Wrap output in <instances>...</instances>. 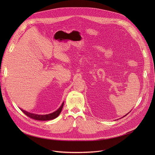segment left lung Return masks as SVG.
<instances>
[{
    "mask_svg": "<svg viewBox=\"0 0 155 155\" xmlns=\"http://www.w3.org/2000/svg\"><path fill=\"white\" fill-rule=\"evenodd\" d=\"M127 114H126V115H127Z\"/></svg>",
    "mask_w": 155,
    "mask_h": 155,
    "instance_id": "obj_1",
    "label": "left lung"
}]
</instances>
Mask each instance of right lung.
<instances>
[{"instance_id": "1", "label": "right lung", "mask_w": 155, "mask_h": 155, "mask_svg": "<svg viewBox=\"0 0 155 155\" xmlns=\"http://www.w3.org/2000/svg\"><path fill=\"white\" fill-rule=\"evenodd\" d=\"M63 105H64V102L62 103L60 108L57 109L56 111H54L51 114H45V115H39V114H36L31 113V112L24 110L21 108H20V109L24 112V114H25L27 116L29 117L30 118H32V119H35V120H52V119L56 118L60 115V114L61 113V110L63 109Z\"/></svg>"}]
</instances>
